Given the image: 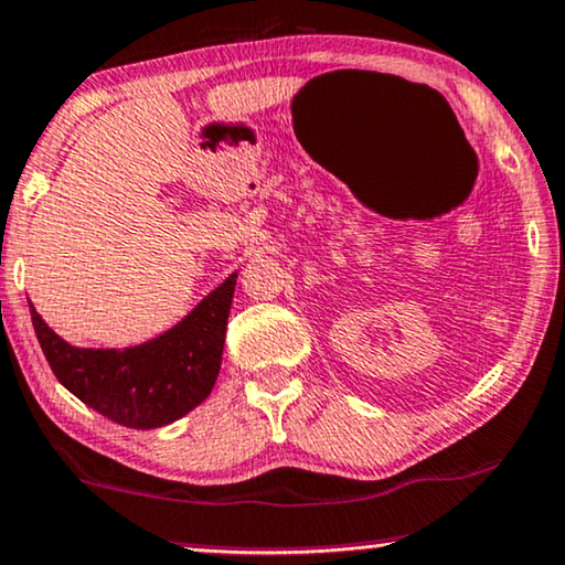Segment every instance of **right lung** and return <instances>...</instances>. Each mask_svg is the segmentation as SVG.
<instances>
[{
	"mask_svg": "<svg viewBox=\"0 0 565 565\" xmlns=\"http://www.w3.org/2000/svg\"><path fill=\"white\" fill-rule=\"evenodd\" d=\"M232 274L204 302L154 341L134 349H77L30 305V318L56 380L82 403L129 428L172 424L212 393L235 295Z\"/></svg>",
	"mask_w": 565,
	"mask_h": 565,
	"instance_id": "1",
	"label": "right lung"
}]
</instances>
